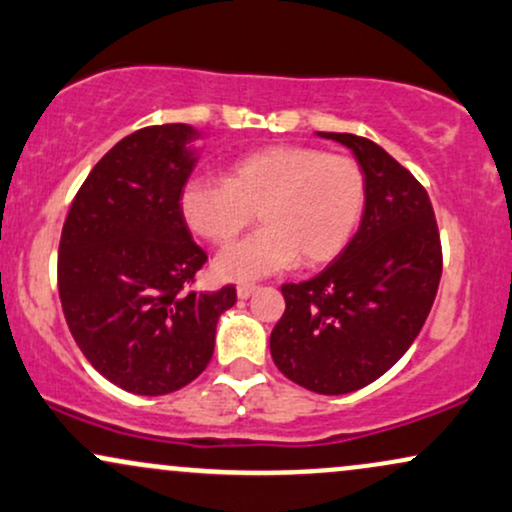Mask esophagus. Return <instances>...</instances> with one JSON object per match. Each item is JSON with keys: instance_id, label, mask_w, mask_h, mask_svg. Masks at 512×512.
<instances>
[{"instance_id": "1", "label": "esophagus", "mask_w": 512, "mask_h": 512, "mask_svg": "<svg viewBox=\"0 0 512 512\" xmlns=\"http://www.w3.org/2000/svg\"><path fill=\"white\" fill-rule=\"evenodd\" d=\"M255 291H257L255 284H238V298H240V301L250 298Z\"/></svg>"}]
</instances>
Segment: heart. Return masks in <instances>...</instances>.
<instances>
[{"instance_id": "1", "label": "heart", "mask_w": 512, "mask_h": 512, "mask_svg": "<svg viewBox=\"0 0 512 512\" xmlns=\"http://www.w3.org/2000/svg\"><path fill=\"white\" fill-rule=\"evenodd\" d=\"M366 204V175L354 158L303 144L245 151L223 180L192 178L180 192V216L195 236L231 245L257 211L262 228L221 252L214 274L250 281L298 262L320 267L349 245Z\"/></svg>"}]
</instances>
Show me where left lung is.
I'll return each mask as SVG.
<instances>
[{"mask_svg":"<svg viewBox=\"0 0 512 512\" xmlns=\"http://www.w3.org/2000/svg\"><path fill=\"white\" fill-rule=\"evenodd\" d=\"M349 146L366 175L361 226L325 272L284 284L269 337L276 368L317 395H346L387 373L436 301L443 252L419 180L366 137L317 132Z\"/></svg>","mask_w":512,"mask_h":512,"instance_id":"8db88e82","label":"left lung"}]
</instances>
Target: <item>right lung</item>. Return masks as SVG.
Listing matches in <instances>:
<instances>
[{"label":"right lung","mask_w":512,"mask_h":512,"mask_svg":"<svg viewBox=\"0 0 512 512\" xmlns=\"http://www.w3.org/2000/svg\"><path fill=\"white\" fill-rule=\"evenodd\" d=\"M190 125L117 142L76 192L57 257L60 301L93 368L132 395L180 390L209 366L216 322L236 286L187 291L207 262L180 216L197 163Z\"/></svg>","instance_id":"1"}]
</instances>
